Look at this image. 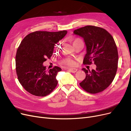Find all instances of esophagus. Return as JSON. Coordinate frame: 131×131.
<instances>
[{"mask_svg":"<svg viewBox=\"0 0 131 131\" xmlns=\"http://www.w3.org/2000/svg\"><path fill=\"white\" fill-rule=\"evenodd\" d=\"M68 71H69L70 72H72V73L76 72L77 71V69H76V68H71V69H68Z\"/></svg>","mask_w":131,"mask_h":131,"instance_id":"34e87169","label":"esophagus"}]
</instances>
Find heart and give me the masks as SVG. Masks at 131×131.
I'll return each instance as SVG.
<instances>
[{
	"label": "heart",
	"instance_id": "1",
	"mask_svg": "<svg viewBox=\"0 0 131 131\" xmlns=\"http://www.w3.org/2000/svg\"><path fill=\"white\" fill-rule=\"evenodd\" d=\"M77 39H76L75 40H74V41H75ZM73 63H74V62H73V60H72L70 59H64L63 60V63L66 64V65H67V66L72 65V64H73Z\"/></svg>",
	"mask_w": 131,
	"mask_h": 131
}]
</instances>
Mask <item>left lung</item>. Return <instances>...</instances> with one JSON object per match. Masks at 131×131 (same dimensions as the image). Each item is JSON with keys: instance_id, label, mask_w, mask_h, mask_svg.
Returning <instances> with one entry per match:
<instances>
[{"instance_id": "left-lung-1", "label": "left lung", "mask_w": 131, "mask_h": 131, "mask_svg": "<svg viewBox=\"0 0 131 131\" xmlns=\"http://www.w3.org/2000/svg\"><path fill=\"white\" fill-rule=\"evenodd\" d=\"M73 33L82 37L85 42L87 53L83 64L94 62L96 66L92 71L83 68L86 77L79 85L91 94L101 92L113 82L117 72L118 54L114 39L106 30L93 26L79 28Z\"/></svg>"}]
</instances>
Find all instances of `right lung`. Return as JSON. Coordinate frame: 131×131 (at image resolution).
I'll list each match as a JSON object with an SVG mask.
<instances>
[{
    "label": "right lung",
    "mask_w": 131,
    "mask_h": 131,
    "mask_svg": "<svg viewBox=\"0 0 131 131\" xmlns=\"http://www.w3.org/2000/svg\"><path fill=\"white\" fill-rule=\"evenodd\" d=\"M67 31L48 32L37 31L24 37L17 48L15 57L16 72L20 83L35 96H45L58 85L56 76L61 69L55 66L46 70L43 62L50 59L57 43Z\"/></svg>",
    "instance_id": "obj_1"
}]
</instances>
